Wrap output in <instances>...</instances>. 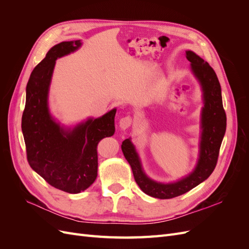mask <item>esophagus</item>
Masks as SVG:
<instances>
[{
	"label": "esophagus",
	"mask_w": 249,
	"mask_h": 249,
	"mask_svg": "<svg viewBox=\"0 0 249 249\" xmlns=\"http://www.w3.org/2000/svg\"><path fill=\"white\" fill-rule=\"evenodd\" d=\"M132 117L130 116H125V117H123L122 119L119 120V127L122 130H126L129 129V127L131 126L132 124Z\"/></svg>",
	"instance_id": "obj_1"
}]
</instances>
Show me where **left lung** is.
Wrapping results in <instances>:
<instances>
[{"instance_id": "1", "label": "left lung", "mask_w": 249, "mask_h": 249, "mask_svg": "<svg viewBox=\"0 0 249 249\" xmlns=\"http://www.w3.org/2000/svg\"><path fill=\"white\" fill-rule=\"evenodd\" d=\"M186 58L190 62V70L200 85L203 103L200 114L199 155L193 171L177 182H157L147 177L143 170L139 155L131 138L125 139L122 144L124 156L130 164L137 185L143 192L155 198L169 199L179 196L206 180L215 169L227 129L221 87L214 70L192 51H186Z\"/></svg>"}]
</instances>
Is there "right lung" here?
<instances>
[{
	"mask_svg": "<svg viewBox=\"0 0 249 249\" xmlns=\"http://www.w3.org/2000/svg\"><path fill=\"white\" fill-rule=\"evenodd\" d=\"M81 40L63 41L53 47L36 65L26 88L21 131L31 168L47 182L67 193H80L97 177V144L115 132L116 108L102 117L64 126L52 116L49 91L56 60L77 51Z\"/></svg>",
	"mask_w": 249,
	"mask_h": 249,
	"instance_id": "right-lung-1",
	"label": "right lung"
}]
</instances>
